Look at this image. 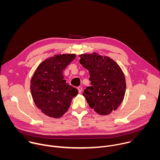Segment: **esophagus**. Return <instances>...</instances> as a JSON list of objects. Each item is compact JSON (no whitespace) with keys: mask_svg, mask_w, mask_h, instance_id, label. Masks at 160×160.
I'll return each mask as SVG.
<instances>
[{"mask_svg":"<svg viewBox=\"0 0 160 160\" xmlns=\"http://www.w3.org/2000/svg\"><path fill=\"white\" fill-rule=\"evenodd\" d=\"M78 92H79V93H81L82 91V87L81 86L78 87Z\"/></svg>","mask_w":160,"mask_h":160,"instance_id":"esophagus-1","label":"esophagus"}]
</instances>
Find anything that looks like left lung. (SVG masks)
<instances>
[{
    "label": "left lung",
    "mask_w": 160,
    "mask_h": 160,
    "mask_svg": "<svg viewBox=\"0 0 160 160\" xmlns=\"http://www.w3.org/2000/svg\"><path fill=\"white\" fill-rule=\"evenodd\" d=\"M80 58V63L89 72L91 82L83 96L96 112L109 115L124 98L126 82L122 69L115 61L96 53L81 54Z\"/></svg>",
    "instance_id": "8db88e82"
}]
</instances>
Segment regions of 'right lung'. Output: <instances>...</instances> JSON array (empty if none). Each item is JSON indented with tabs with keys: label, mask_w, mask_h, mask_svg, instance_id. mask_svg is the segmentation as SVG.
Masks as SVG:
<instances>
[{
	"label": "right lung",
	"mask_w": 160,
	"mask_h": 160,
	"mask_svg": "<svg viewBox=\"0 0 160 160\" xmlns=\"http://www.w3.org/2000/svg\"><path fill=\"white\" fill-rule=\"evenodd\" d=\"M75 54H59L43 61L31 80V93L37 106L45 115L58 118L68 111L78 90L64 80L66 67Z\"/></svg>",
	"instance_id": "1"
}]
</instances>
